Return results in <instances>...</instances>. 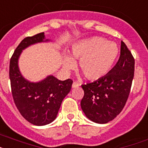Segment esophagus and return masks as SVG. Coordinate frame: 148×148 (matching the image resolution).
<instances>
[{
	"mask_svg": "<svg viewBox=\"0 0 148 148\" xmlns=\"http://www.w3.org/2000/svg\"><path fill=\"white\" fill-rule=\"evenodd\" d=\"M79 84L78 83H76V82H74L73 84H72V88H77L79 86Z\"/></svg>",
	"mask_w": 148,
	"mask_h": 148,
	"instance_id": "34e87169",
	"label": "esophagus"
}]
</instances>
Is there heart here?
I'll list each match as a JSON object with an SVG mask.
<instances>
[{"mask_svg": "<svg viewBox=\"0 0 148 148\" xmlns=\"http://www.w3.org/2000/svg\"><path fill=\"white\" fill-rule=\"evenodd\" d=\"M70 56L64 57L63 68L74 69V60H80L79 69L90 81H98L110 73L119 55L118 47L101 37L82 40L73 45Z\"/></svg>", "mask_w": 148, "mask_h": 148, "instance_id": "heart-1", "label": "heart"}]
</instances>
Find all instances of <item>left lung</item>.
<instances>
[{
	"instance_id": "left-lung-1",
	"label": "left lung",
	"mask_w": 148,
	"mask_h": 148,
	"mask_svg": "<svg viewBox=\"0 0 148 148\" xmlns=\"http://www.w3.org/2000/svg\"><path fill=\"white\" fill-rule=\"evenodd\" d=\"M135 59L121 41L120 56L108 75L98 81L82 85V110L89 120L104 124L114 120L124 108L134 77Z\"/></svg>"
}]
</instances>
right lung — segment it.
Returning a JSON list of instances; mask_svg holds the SVG:
<instances>
[{"instance_id": "1", "label": "right lung", "mask_w": 148, "mask_h": 148, "mask_svg": "<svg viewBox=\"0 0 148 148\" xmlns=\"http://www.w3.org/2000/svg\"><path fill=\"white\" fill-rule=\"evenodd\" d=\"M44 32L22 40L10 62V80L13 100L22 116L35 126H45L56 118L64 98L71 91L72 81L58 80L49 75L38 82H31L22 76L18 59L24 49L38 43L49 42Z\"/></svg>"}]
</instances>
